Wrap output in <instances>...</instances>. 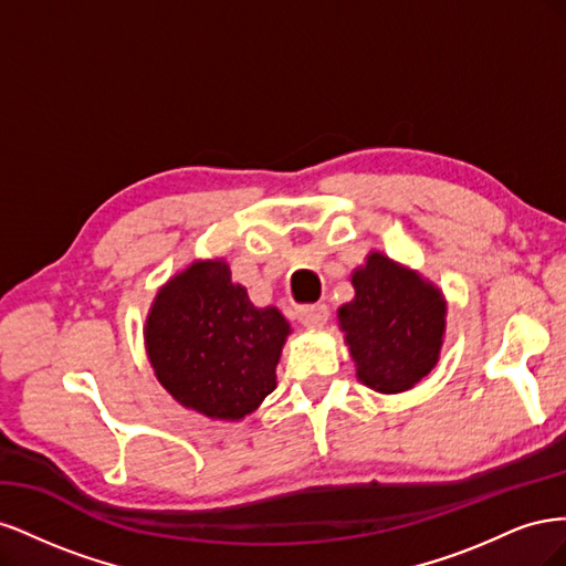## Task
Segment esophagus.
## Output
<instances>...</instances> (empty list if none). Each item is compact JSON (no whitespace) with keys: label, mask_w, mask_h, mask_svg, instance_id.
<instances>
[{"label":"esophagus","mask_w":566,"mask_h":566,"mask_svg":"<svg viewBox=\"0 0 566 566\" xmlns=\"http://www.w3.org/2000/svg\"><path fill=\"white\" fill-rule=\"evenodd\" d=\"M297 321L304 328H321L328 321V306L325 304H302L297 306Z\"/></svg>","instance_id":"esophagus-1"}]
</instances>
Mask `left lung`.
I'll return each instance as SVG.
<instances>
[{
	"label": "left lung",
	"mask_w": 566,
	"mask_h": 566,
	"mask_svg": "<svg viewBox=\"0 0 566 566\" xmlns=\"http://www.w3.org/2000/svg\"><path fill=\"white\" fill-rule=\"evenodd\" d=\"M356 297L337 318L347 333L358 380L397 394L420 382L439 361L447 302L413 271L373 252L352 276Z\"/></svg>",
	"instance_id": "1"
}]
</instances>
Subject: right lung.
<instances>
[{"mask_svg": "<svg viewBox=\"0 0 566 566\" xmlns=\"http://www.w3.org/2000/svg\"><path fill=\"white\" fill-rule=\"evenodd\" d=\"M287 333L283 314L256 310L224 262H196L153 302L146 349L158 380L181 406L241 420L276 389Z\"/></svg>", "mask_w": 566, "mask_h": 566, "instance_id": "obj_1", "label": "right lung"}]
</instances>
